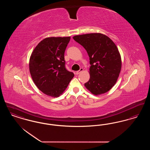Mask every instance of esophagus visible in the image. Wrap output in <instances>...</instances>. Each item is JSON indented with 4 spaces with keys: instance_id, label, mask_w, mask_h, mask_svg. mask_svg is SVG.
Here are the masks:
<instances>
[{
    "instance_id": "obj_1",
    "label": "esophagus",
    "mask_w": 150,
    "mask_h": 150,
    "mask_svg": "<svg viewBox=\"0 0 150 150\" xmlns=\"http://www.w3.org/2000/svg\"><path fill=\"white\" fill-rule=\"evenodd\" d=\"M83 71V68H80V69L79 71L76 72V75H78L81 72H82Z\"/></svg>"
}]
</instances>
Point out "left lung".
Returning <instances> with one entry per match:
<instances>
[{"label": "left lung", "mask_w": 150, "mask_h": 150, "mask_svg": "<svg viewBox=\"0 0 150 150\" xmlns=\"http://www.w3.org/2000/svg\"><path fill=\"white\" fill-rule=\"evenodd\" d=\"M73 39L85 48L89 57L90 79L85 86L95 95L110 91L121 70V57L115 44L100 33L75 36Z\"/></svg>", "instance_id": "1"}]
</instances>
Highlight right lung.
Returning <instances> with one entry per match:
<instances>
[{"mask_svg": "<svg viewBox=\"0 0 150 150\" xmlns=\"http://www.w3.org/2000/svg\"><path fill=\"white\" fill-rule=\"evenodd\" d=\"M70 37L43 39L33 50L29 70L36 86L43 93L57 97L63 93L74 74L65 66L64 52Z\"/></svg>", "mask_w": 150, "mask_h": 150, "instance_id": "right-lung-1", "label": "right lung"}]
</instances>
